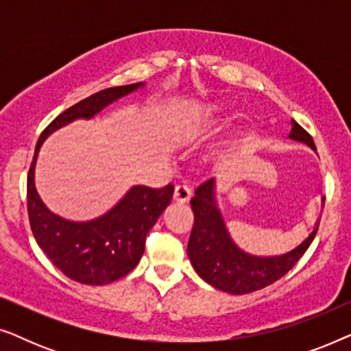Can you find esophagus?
<instances>
[{
	"label": "esophagus",
	"instance_id": "34e87169",
	"mask_svg": "<svg viewBox=\"0 0 351 351\" xmlns=\"http://www.w3.org/2000/svg\"><path fill=\"white\" fill-rule=\"evenodd\" d=\"M191 198V189L186 185H177L176 190H174V201L176 203H189Z\"/></svg>",
	"mask_w": 351,
	"mask_h": 351
}]
</instances>
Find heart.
<instances>
[{
    "instance_id": "1",
    "label": "heart",
    "mask_w": 351,
    "mask_h": 351,
    "mask_svg": "<svg viewBox=\"0 0 351 351\" xmlns=\"http://www.w3.org/2000/svg\"><path fill=\"white\" fill-rule=\"evenodd\" d=\"M222 117L223 108H220L219 105H204V107H201L198 112L190 118V123L193 124V126H210V124L219 123ZM223 153V148H215V152L213 153L214 160H222Z\"/></svg>"
}]
</instances>
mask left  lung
<instances>
[{
    "instance_id": "left-lung-1",
    "label": "left lung",
    "mask_w": 351,
    "mask_h": 351,
    "mask_svg": "<svg viewBox=\"0 0 351 351\" xmlns=\"http://www.w3.org/2000/svg\"><path fill=\"white\" fill-rule=\"evenodd\" d=\"M289 138L305 143L315 150L313 138L294 119L291 121ZM215 186V179H209L195 191V196L190 201L195 214V225L186 252L195 271L215 289L234 295L249 294L273 285L304 256L318 232L319 220L308 237L291 251L276 256H254L243 251L230 237L223 215L219 209Z\"/></svg>"
}]
</instances>
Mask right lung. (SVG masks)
Instances as JSON below:
<instances>
[{
    "instance_id": "obj_1",
    "label": "right lung",
    "mask_w": 351,
    "mask_h": 351,
    "mask_svg": "<svg viewBox=\"0 0 351 351\" xmlns=\"http://www.w3.org/2000/svg\"><path fill=\"white\" fill-rule=\"evenodd\" d=\"M145 83L108 88L89 95L60 113L38 138L27 179V208L38 246L70 280L90 286L108 285L134 270L145 251V238L169 206L174 185L150 189L132 185L126 195L99 217L75 222L47 209L38 195L35 167L43 142L57 129L90 119L118 99L136 93Z\"/></svg>"
}]
</instances>
